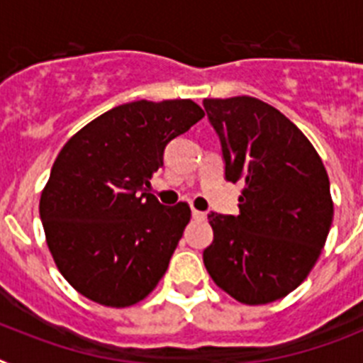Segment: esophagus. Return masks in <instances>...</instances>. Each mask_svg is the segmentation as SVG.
<instances>
[{"label": "esophagus", "instance_id": "1", "mask_svg": "<svg viewBox=\"0 0 363 363\" xmlns=\"http://www.w3.org/2000/svg\"><path fill=\"white\" fill-rule=\"evenodd\" d=\"M191 216H194V219H197V220H203L204 217H206V213L204 212H201V210H191Z\"/></svg>", "mask_w": 363, "mask_h": 363}]
</instances>
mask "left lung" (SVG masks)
Wrapping results in <instances>:
<instances>
[{
  "instance_id": "obj_1",
  "label": "left lung",
  "mask_w": 363,
  "mask_h": 363,
  "mask_svg": "<svg viewBox=\"0 0 363 363\" xmlns=\"http://www.w3.org/2000/svg\"><path fill=\"white\" fill-rule=\"evenodd\" d=\"M225 177L241 182L239 216L208 213L204 267L239 303L264 305L298 289L333 225L329 175L318 151L281 111L254 96L206 99Z\"/></svg>"
}]
</instances>
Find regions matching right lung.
<instances>
[{
    "label": "right lung",
    "instance_id": "add662e5",
    "mask_svg": "<svg viewBox=\"0 0 363 363\" xmlns=\"http://www.w3.org/2000/svg\"><path fill=\"white\" fill-rule=\"evenodd\" d=\"M204 111L191 100L122 104L72 135L40 197L45 241L74 291L104 307L143 301L190 223L188 203L150 194L164 147Z\"/></svg>",
    "mask_w": 363,
    "mask_h": 363
}]
</instances>
